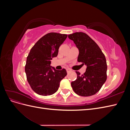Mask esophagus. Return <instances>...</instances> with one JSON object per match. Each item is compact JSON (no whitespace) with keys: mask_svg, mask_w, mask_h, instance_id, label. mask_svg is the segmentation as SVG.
<instances>
[{"mask_svg":"<svg viewBox=\"0 0 130 130\" xmlns=\"http://www.w3.org/2000/svg\"><path fill=\"white\" fill-rule=\"evenodd\" d=\"M67 70V73H69V72H72V70H70V69H69V68H67L66 69Z\"/></svg>","mask_w":130,"mask_h":130,"instance_id":"34e87169","label":"esophagus"}]
</instances>
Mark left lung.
Returning a JSON list of instances; mask_svg holds the SVG:
<instances>
[{"label": "left lung", "instance_id": "left-lung-1", "mask_svg": "<svg viewBox=\"0 0 130 130\" xmlns=\"http://www.w3.org/2000/svg\"><path fill=\"white\" fill-rule=\"evenodd\" d=\"M79 51L77 61L87 66L83 75L76 72L77 78L72 82L73 89L77 95L89 96L99 91L107 79V63L105 56L96 43L84 32L68 35Z\"/></svg>", "mask_w": 130, "mask_h": 130}]
</instances>
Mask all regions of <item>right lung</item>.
I'll return each instance as SVG.
<instances>
[{
	"mask_svg": "<svg viewBox=\"0 0 130 130\" xmlns=\"http://www.w3.org/2000/svg\"><path fill=\"white\" fill-rule=\"evenodd\" d=\"M67 37L66 34L48 33L30 50L25 72L31 88L39 95H50L57 92L60 81L67 74L65 69L59 70L50 66V60L57 56L59 47Z\"/></svg>",
	"mask_w": 130,
	"mask_h": 130,
	"instance_id": "1",
	"label": "right lung"
}]
</instances>
